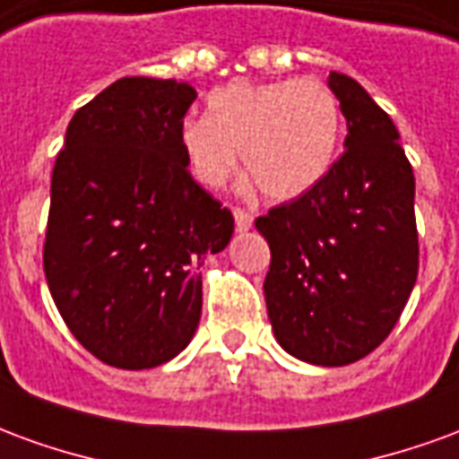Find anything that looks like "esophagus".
Here are the masks:
<instances>
[{
  "mask_svg": "<svg viewBox=\"0 0 459 459\" xmlns=\"http://www.w3.org/2000/svg\"><path fill=\"white\" fill-rule=\"evenodd\" d=\"M233 219H236V230H248L253 226V216L246 209H233Z\"/></svg>",
  "mask_w": 459,
  "mask_h": 459,
  "instance_id": "esophagus-1",
  "label": "esophagus"
}]
</instances>
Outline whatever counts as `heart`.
Here are the masks:
<instances>
[{
	"mask_svg": "<svg viewBox=\"0 0 459 459\" xmlns=\"http://www.w3.org/2000/svg\"><path fill=\"white\" fill-rule=\"evenodd\" d=\"M342 132L337 95L317 78L229 83L206 100V117H186L181 152L206 189L226 186L238 164L273 201H292L327 174Z\"/></svg>",
	"mask_w": 459,
	"mask_h": 459,
	"instance_id": "b5f03b06",
	"label": "heart"
}]
</instances>
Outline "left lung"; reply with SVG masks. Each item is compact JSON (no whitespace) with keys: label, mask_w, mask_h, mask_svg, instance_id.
I'll use <instances>...</instances> for the list:
<instances>
[{"label":"left lung","mask_w":459,"mask_h":459,"mask_svg":"<svg viewBox=\"0 0 459 459\" xmlns=\"http://www.w3.org/2000/svg\"><path fill=\"white\" fill-rule=\"evenodd\" d=\"M344 154L299 199L255 221L270 246L263 282L278 344L299 361L346 366L371 354L418 278L413 167L394 120L354 78L332 71Z\"/></svg>","instance_id":"left-lung-1"}]
</instances>
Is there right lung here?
<instances>
[{
	"label": "right lung",
	"mask_w": 459,
	"mask_h": 459,
	"mask_svg": "<svg viewBox=\"0 0 459 459\" xmlns=\"http://www.w3.org/2000/svg\"><path fill=\"white\" fill-rule=\"evenodd\" d=\"M189 83L120 78L65 130L51 177L44 273L81 344L115 368L167 364L201 319V263L233 213L191 179L179 127Z\"/></svg>",
	"instance_id": "obj_1"
}]
</instances>
